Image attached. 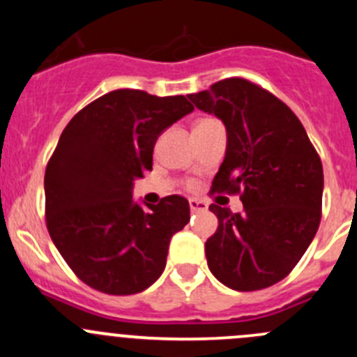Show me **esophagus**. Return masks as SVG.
Wrapping results in <instances>:
<instances>
[{"label":"esophagus","instance_id":"34e87169","mask_svg":"<svg viewBox=\"0 0 357 357\" xmlns=\"http://www.w3.org/2000/svg\"><path fill=\"white\" fill-rule=\"evenodd\" d=\"M189 207H191V211H193V213H197V211H206L207 204L204 200H197V198H191V200H189Z\"/></svg>","mask_w":357,"mask_h":357}]
</instances>
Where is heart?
I'll list each match as a JSON object with an SVG mask.
<instances>
[{"label":"heart","mask_w":357,"mask_h":357,"mask_svg":"<svg viewBox=\"0 0 357 357\" xmlns=\"http://www.w3.org/2000/svg\"><path fill=\"white\" fill-rule=\"evenodd\" d=\"M200 121H206V119H200ZM200 121H197V123H200Z\"/></svg>","instance_id":"obj_1"}]
</instances>
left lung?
<instances>
[{
    "mask_svg": "<svg viewBox=\"0 0 357 357\" xmlns=\"http://www.w3.org/2000/svg\"><path fill=\"white\" fill-rule=\"evenodd\" d=\"M188 98L227 128L225 159L211 195H239L243 202L236 214L209 206L218 216L216 232L206 241L209 270L236 291L277 284L320 225V155L293 110L254 82L225 78Z\"/></svg>",
    "mask_w": 357,
    "mask_h": 357,
    "instance_id": "left-lung-1",
    "label": "left lung"
}]
</instances>
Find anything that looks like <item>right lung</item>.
Instances as JSON below:
<instances>
[{
    "mask_svg": "<svg viewBox=\"0 0 357 357\" xmlns=\"http://www.w3.org/2000/svg\"><path fill=\"white\" fill-rule=\"evenodd\" d=\"M191 110L185 96L116 89L85 105L62 132L44 175L46 227L68 266L93 289L134 295L164 272L189 204L169 195L143 209L132 185L151 169L160 132Z\"/></svg>",
    "mask_w": 357,
    "mask_h": 357,
    "instance_id": "obj_1",
    "label": "right lung"
}]
</instances>
